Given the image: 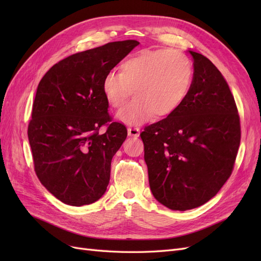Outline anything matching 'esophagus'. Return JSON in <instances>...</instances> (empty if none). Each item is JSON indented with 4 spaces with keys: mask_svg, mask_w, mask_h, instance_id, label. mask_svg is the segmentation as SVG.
<instances>
[{
    "mask_svg": "<svg viewBox=\"0 0 261 261\" xmlns=\"http://www.w3.org/2000/svg\"><path fill=\"white\" fill-rule=\"evenodd\" d=\"M127 134L130 137H139L140 135V128L138 127H128L127 128Z\"/></svg>",
    "mask_w": 261,
    "mask_h": 261,
    "instance_id": "obj_1",
    "label": "esophagus"
}]
</instances>
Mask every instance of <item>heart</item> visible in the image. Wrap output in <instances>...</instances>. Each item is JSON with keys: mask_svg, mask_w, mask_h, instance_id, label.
Here are the masks:
<instances>
[{"mask_svg": "<svg viewBox=\"0 0 261 261\" xmlns=\"http://www.w3.org/2000/svg\"><path fill=\"white\" fill-rule=\"evenodd\" d=\"M193 81L192 62L176 50H143L125 60L121 73L109 72L102 81L108 103L122 108L134 92L130 103L117 113L128 125L167 117L177 111L186 99Z\"/></svg>", "mask_w": 261, "mask_h": 261, "instance_id": "1", "label": "heart"}]
</instances>
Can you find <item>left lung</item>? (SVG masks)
<instances>
[{
    "mask_svg": "<svg viewBox=\"0 0 261 261\" xmlns=\"http://www.w3.org/2000/svg\"><path fill=\"white\" fill-rule=\"evenodd\" d=\"M188 52L194 77L183 105L140 134L152 195L179 211L199 207L217 195L231 175L241 143L230 87L209 59Z\"/></svg>",
    "mask_w": 261,
    "mask_h": 261,
    "instance_id": "1",
    "label": "left lung"
}]
</instances>
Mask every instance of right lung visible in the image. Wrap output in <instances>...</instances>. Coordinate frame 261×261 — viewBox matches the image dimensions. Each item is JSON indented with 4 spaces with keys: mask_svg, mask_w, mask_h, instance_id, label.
Listing matches in <instances>:
<instances>
[{
    "mask_svg": "<svg viewBox=\"0 0 261 261\" xmlns=\"http://www.w3.org/2000/svg\"><path fill=\"white\" fill-rule=\"evenodd\" d=\"M139 44L110 42L70 55L53 65L38 85L28 126L35 171L59 200L81 207L99 200L107 191L113 155L127 136L111 122L102 81Z\"/></svg>",
    "mask_w": 261,
    "mask_h": 261,
    "instance_id": "add662e5",
    "label": "right lung"
}]
</instances>
